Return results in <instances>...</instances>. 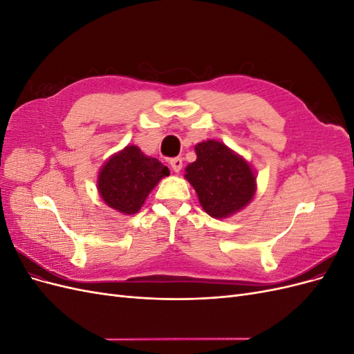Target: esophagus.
Listing matches in <instances>:
<instances>
[{"mask_svg":"<svg viewBox=\"0 0 354 354\" xmlns=\"http://www.w3.org/2000/svg\"><path fill=\"white\" fill-rule=\"evenodd\" d=\"M169 165H171V168L176 171V173H178V171L181 169V167H183V159H181V158L169 159Z\"/></svg>","mask_w":354,"mask_h":354,"instance_id":"34e87169","label":"esophagus"}]
</instances>
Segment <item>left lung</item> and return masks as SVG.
<instances>
[{
	"mask_svg": "<svg viewBox=\"0 0 354 354\" xmlns=\"http://www.w3.org/2000/svg\"><path fill=\"white\" fill-rule=\"evenodd\" d=\"M196 160L186 167L202 208L214 218H224L248 205L255 194L250 164L220 142L196 145Z\"/></svg>",
	"mask_w": 354,
	"mask_h": 354,
	"instance_id": "8db88e82",
	"label": "left lung"
}]
</instances>
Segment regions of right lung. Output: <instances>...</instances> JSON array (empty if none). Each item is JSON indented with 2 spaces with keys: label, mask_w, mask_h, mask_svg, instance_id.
<instances>
[{
  "label": "right lung",
  "mask_w": 354,
  "mask_h": 354,
  "mask_svg": "<svg viewBox=\"0 0 354 354\" xmlns=\"http://www.w3.org/2000/svg\"><path fill=\"white\" fill-rule=\"evenodd\" d=\"M169 169L137 146H127L103 165L97 187L103 201L122 214H136Z\"/></svg>",
  "instance_id": "right-lung-1"
}]
</instances>
